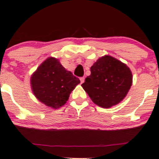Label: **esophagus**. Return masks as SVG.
Returning a JSON list of instances; mask_svg holds the SVG:
<instances>
[{
  "mask_svg": "<svg viewBox=\"0 0 159 159\" xmlns=\"http://www.w3.org/2000/svg\"><path fill=\"white\" fill-rule=\"evenodd\" d=\"M80 82H81V84H83L84 82H85V78H84V77L80 78Z\"/></svg>",
  "mask_w": 159,
  "mask_h": 159,
  "instance_id": "34e87169",
  "label": "esophagus"
}]
</instances>
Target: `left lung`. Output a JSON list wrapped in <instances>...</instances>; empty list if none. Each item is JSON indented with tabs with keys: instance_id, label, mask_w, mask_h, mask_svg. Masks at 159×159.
Returning a JSON list of instances; mask_svg holds the SVG:
<instances>
[{
	"instance_id": "8db88e82",
	"label": "left lung",
	"mask_w": 159,
	"mask_h": 159,
	"mask_svg": "<svg viewBox=\"0 0 159 159\" xmlns=\"http://www.w3.org/2000/svg\"><path fill=\"white\" fill-rule=\"evenodd\" d=\"M133 83L132 72L126 64L110 55L101 57L91 67V75L82 87L93 103L103 108L118 105Z\"/></svg>"
}]
</instances>
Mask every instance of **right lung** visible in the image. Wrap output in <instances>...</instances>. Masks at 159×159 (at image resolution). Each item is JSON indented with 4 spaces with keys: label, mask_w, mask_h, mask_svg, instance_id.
I'll return each mask as SVG.
<instances>
[{
    "label": "right lung",
    "mask_w": 159,
    "mask_h": 159,
    "mask_svg": "<svg viewBox=\"0 0 159 159\" xmlns=\"http://www.w3.org/2000/svg\"><path fill=\"white\" fill-rule=\"evenodd\" d=\"M32 91L40 102L53 109L63 106L80 80L62 66L57 58L48 57L30 79Z\"/></svg>",
    "instance_id": "add662e5"
}]
</instances>
